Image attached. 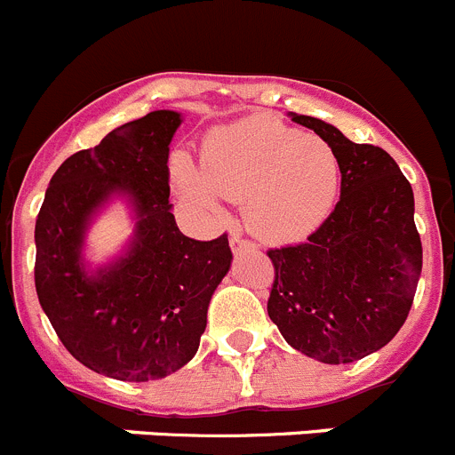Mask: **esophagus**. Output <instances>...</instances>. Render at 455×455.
<instances>
[{"label":"esophagus","instance_id":"obj_1","mask_svg":"<svg viewBox=\"0 0 455 455\" xmlns=\"http://www.w3.org/2000/svg\"><path fill=\"white\" fill-rule=\"evenodd\" d=\"M230 248H232V252H243V250H255L257 245L252 243L250 239H243L239 232H235V235L230 236Z\"/></svg>","mask_w":455,"mask_h":455}]
</instances>
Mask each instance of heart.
Here are the masks:
<instances>
[{"instance_id":"1","label":"heart","mask_w":455,"mask_h":455,"mask_svg":"<svg viewBox=\"0 0 455 455\" xmlns=\"http://www.w3.org/2000/svg\"><path fill=\"white\" fill-rule=\"evenodd\" d=\"M187 198L216 210V194L245 203V220L268 241L311 235L331 214L340 191V157L329 141L257 115L220 126L189 160L173 164Z\"/></svg>"}]
</instances>
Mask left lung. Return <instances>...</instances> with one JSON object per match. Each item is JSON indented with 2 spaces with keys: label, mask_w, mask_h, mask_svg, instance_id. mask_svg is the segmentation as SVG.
Segmentation results:
<instances>
[{
  "label": "left lung",
  "mask_w": 455,
  "mask_h": 455,
  "mask_svg": "<svg viewBox=\"0 0 455 455\" xmlns=\"http://www.w3.org/2000/svg\"><path fill=\"white\" fill-rule=\"evenodd\" d=\"M291 119L336 148L340 200L304 243L268 250V315L298 352L352 363L388 345L408 318L422 273L415 198L383 148L354 144L315 116Z\"/></svg>",
  "instance_id": "left-lung-1"
}]
</instances>
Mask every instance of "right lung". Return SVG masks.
I'll use <instances>...</instances> for the list:
<instances>
[{
  "label": "right lung",
  "mask_w": 455,
  "mask_h": 455,
  "mask_svg": "<svg viewBox=\"0 0 455 455\" xmlns=\"http://www.w3.org/2000/svg\"><path fill=\"white\" fill-rule=\"evenodd\" d=\"M180 112L156 110L74 153L53 173L36 220V291L67 352L119 381L164 379L198 352L207 307L228 275V235L196 241L169 203V144ZM115 195L129 200L127 252L86 270L84 232Z\"/></svg>",
  "instance_id": "obj_1"
}]
</instances>
